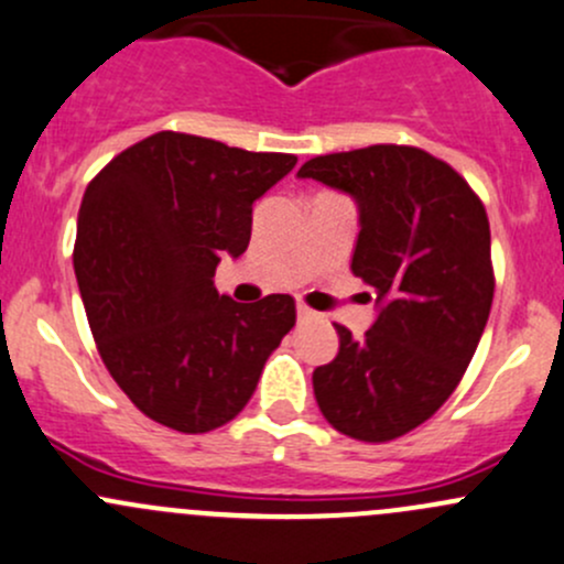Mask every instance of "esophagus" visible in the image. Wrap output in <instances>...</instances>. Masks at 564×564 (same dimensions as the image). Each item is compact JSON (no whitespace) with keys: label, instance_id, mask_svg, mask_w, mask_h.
<instances>
[{"label":"esophagus","instance_id":"34e87169","mask_svg":"<svg viewBox=\"0 0 564 564\" xmlns=\"http://www.w3.org/2000/svg\"><path fill=\"white\" fill-rule=\"evenodd\" d=\"M297 318L300 322H311V318H316V311H311L305 302H297Z\"/></svg>","mask_w":564,"mask_h":564}]
</instances>
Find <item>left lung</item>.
<instances>
[{
    "mask_svg": "<svg viewBox=\"0 0 564 564\" xmlns=\"http://www.w3.org/2000/svg\"><path fill=\"white\" fill-rule=\"evenodd\" d=\"M300 177L359 205L351 270L381 305L354 340L313 370L324 419L361 443H389L424 424L459 387L495 297L486 207L452 164L413 145L327 153Z\"/></svg>",
    "mask_w": 564,
    "mask_h": 564,
    "instance_id": "left-lung-1",
    "label": "left lung"
}]
</instances>
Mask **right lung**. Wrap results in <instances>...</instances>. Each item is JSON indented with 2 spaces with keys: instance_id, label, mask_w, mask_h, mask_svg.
<instances>
[{
  "instance_id": "1",
  "label": "right lung",
  "mask_w": 564,
  "mask_h": 564,
  "mask_svg": "<svg viewBox=\"0 0 564 564\" xmlns=\"http://www.w3.org/2000/svg\"><path fill=\"white\" fill-rule=\"evenodd\" d=\"M297 164L183 132L112 156L80 203L75 275L112 381L153 422L199 435L232 422L297 322L289 294H218L221 257L251 240L253 203Z\"/></svg>"
}]
</instances>
